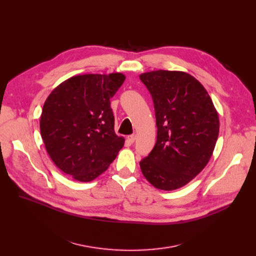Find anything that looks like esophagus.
Here are the masks:
<instances>
[{
  "mask_svg": "<svg viewBox=\"0 0 256 256\" xmlns=\"http://www.w3.org/2000/svg\"><path fill=\"white\" fill-rule=\"evenodd\" d=\"M128 142H130V144H132V142L136 140V134H130V136H128Z\"/></svg>",
  "mask_w": 256,
  "mask_h": 256,
  "instance_id": "1",
  "label": "esophagus"
}]
</instances>
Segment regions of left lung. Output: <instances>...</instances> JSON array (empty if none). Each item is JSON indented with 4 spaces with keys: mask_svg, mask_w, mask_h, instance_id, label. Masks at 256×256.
Listing matches in <instances>:
<instances>
[{
    "mask_svg": "<svg viewBox=\"0 0 256 256\" xmlns=\"http://www.w3.org/2000/svg\"><path fill=\"white\" fill-rule=\"evenodd\" d=\"M155 107L157 142L140 162L142 175L162 190L188 184L208 163L220 120L206 88L188 72L158 70L142 72Z\"/></svg>",
    "mask_w": 256,
    "mask_h": 256,
    "instance_id": "left-lung-1",
    "label": "left lung"
}]
</instances>
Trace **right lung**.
Returning a JSON list of instances; mask_svg holds the SVG:
<instances>
[{"instance_id": "1", "label": "right lung", "mask_w": 256, "mask_h": 256, "mask_svg": "<svg viewBox=\"0 0 256 256\" xmlns=\"http://www.w3.org/2000/svg\"><path fill=\"white\" fill-rule=\"evenodd\" d=\"M122 72L72 76L48 96L40 134L58 168L82 182L107 170L124 144L114 132L110 98L122 85Z\"/></svg>"}]
</instances>
